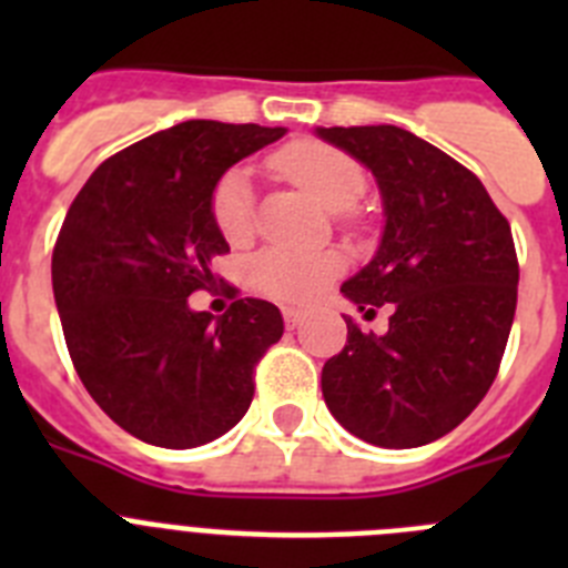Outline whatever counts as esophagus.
<instances>
[{
    "label": "esophagus",
    "instance_id": "obj_1",
    "mask_svg": "<svg viewBox=\"0 0 568 568\" xmlns=\"http://www.w3.org/2000/svg\"><path fill=\"white\" fill-rule=\"evenodd\" d=\"M301 321H304V313H301V310H295V307H284V324H287L290 329L298 327Z\"/></svg>",
    "mask_w": 568,
    "mask_h": 568
}]
</instances>
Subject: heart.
Returning <instances> with one entry per match:
<instances>
[{
	"label": "heart",
	"instance_id": "1",
	"mask_svg": "<svg viewBox=\"0 0 568 568\" xmlns=\"http://www.w3.org/2000/svg\"><path fill=\"white\" fill-rule=\"evenodd\" d=\"M273 168L284 179L307 190L315 202L333 213L355 207L366 190V175L353 155L344 150L329 148L324 142H293L273 155ZM213 222L227 241L239 244L253 233L255 204L253 182L247 168H233L219 179L213 190ZM341 273V258L327 250L270 247L261 250L250 264L253 287L270 298L287 304H307L315 295L324 293L329 281Z\"/></svg>",
	"mask_w": 568,
	"mask_h": 568
}]
</instances>
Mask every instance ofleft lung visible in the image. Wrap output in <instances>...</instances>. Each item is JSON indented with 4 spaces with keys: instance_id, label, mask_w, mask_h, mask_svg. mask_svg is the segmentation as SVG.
I'll return each mask as SVG.
<instances>
[{
    "instance_id": "8db88e82",
    "label": "left lung",
    "mask_w": 568,
    "mask_h": 568,
    "mask_svg": "<svg viewBox=\"0 0 568 568\" xmlns=\"http://www.w3.org/2000/svg\"><path fill=\"white\" fill-rule=\"evenodd\" d=\"M375 175L384 233L341 284L364 318L389 307L384 335L361 333L321 369L346 433L384 449L433 444L480 404L498 375L518 304V255L475 173L395 124L315 128Z\"/></svg>"
}]
</instances>
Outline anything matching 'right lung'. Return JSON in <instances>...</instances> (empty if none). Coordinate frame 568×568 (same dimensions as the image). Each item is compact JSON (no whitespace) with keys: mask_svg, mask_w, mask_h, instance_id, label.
Returning <instances> with one entry per match:
<instances>
[{"mask_svg":"<svg viewBox=\"0 0 568 568\" xmlns=\"http://www.w3.org/2000/svg\"><path fill=\"white\" fill-rule=\"evenodd\" d=\"M284 128L190 119L99 164L53 250V298L90 398L144 444L193 449L230 433L253 400V369L284 333L278 307L235 298L195 313L230 253L213 190Z\"/></svg>","mask_w":568,"mask_h":568,"instance_id":"add662e5","label":"right lung"}]
</instances>
